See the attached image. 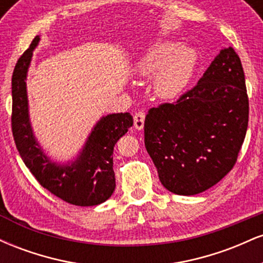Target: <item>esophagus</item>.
Wrapping results in <instances>:
<instances>
[{
	"label": "esophagus",
	"mask_w": 263,
	"mask_h": 263,
	"mask_svg": "<svg viewBox=\"0 0 263 263\" xmlns=\"http://www.w3.org/2000/svg\"><path fill=\"white\" fill-rule=\"evenodd\" d=\"M144 117H146V115H144V112H142V111H138V112L135 114V116H134L135 127H136V129H138V131L143 129Z\"/></svg>",
	"instance_id": "esophagus-1"
}]
</instances>
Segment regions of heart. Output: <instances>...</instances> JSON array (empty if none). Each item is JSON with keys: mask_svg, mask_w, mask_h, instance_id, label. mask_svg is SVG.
<instances>
[{"mask_svg": "<svg viewBox=\"0 0 263 263\" xmlns=\"http://www.w3.org/2000/svg\"><path fill=\"white\" fill-rule=\"evenodd\" d=\"M198 53L189 45L164 39L149 45L135 63V73L141 78H153V92L163 100L179 98L194 77Z\"/></svg>", "mask_w": 263, "mask_h": 263, "instance_id": "b5f03b06", "label": "heart"}]
</instances>
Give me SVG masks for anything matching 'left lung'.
I'll use <instances>...</instances> for the list:
<instances>
[{
    "instance_id": "obj_1",
    "label": "left lung",
    "mask_w": 263,
    "mask_h": 263,
    "mask_svg": "<svg viewBox=\"0 0 263 263\" xmlns=\"http://www.w3.org/2000/svg\"><path fill=\"white\" fill-rule=\"evenodd\" d=\"M249 123L245 74L231 47L222 48L177 104L151 108L144 146L165 189L195 195L219 183L236 163Z\"/></svg>"
}]
</instances>
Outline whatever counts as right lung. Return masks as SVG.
<instances>
[{"label": "right lung", "instance_id": "right-lung-1", "mask_svg": "<svg viewBox=\"0 0 263 263\" xmlns=\"http://www.w3.org/2000/svg\"><path fill=\"white\" fill-rule=\"evenodd\" d=\"M39 41V35L33 39L12 75V132L17 149L35 179L54 195L78 206L99 205L112 195L116 186L114 147L132 127L134 119L129 112L102 116L75 158L65 163L53 161L39 144L29 119L26 80Z\"/></svg>", "mask_w": 263, "mask_h": 263}]
</instances>
